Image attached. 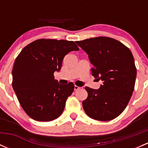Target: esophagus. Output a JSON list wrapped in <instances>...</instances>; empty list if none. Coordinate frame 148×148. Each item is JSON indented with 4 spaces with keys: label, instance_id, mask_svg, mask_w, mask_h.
<instances>
[{
    "label": "esophagus",
    "instance_id": "34e87169",
    "mask_svg": "<svg viewBox=\"0 0 148 148\" xmlns=\"http://www.w3.org/2000/svg\"><path fill=\"white\" fill-rule=\"evenodd\" d=\"M80 89V87H79V86H76V85H75V86H74V90H75V91H77V90H79V89Z\"/></svg>",
    "mask_w": 148,
    "mask_h": 148
}]
</instances>
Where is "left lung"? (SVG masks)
<instances>
[{
	"instance_id": "1",
	"label": "left lung",
	"mask_w": 148,
	"mask_h": 148,
	"mask_svg": "<svg viewBox=\"0 0 148 148\" xmlns=\"http://www.w3.org/2000/svg\"><path fill=\"white\" fill-rule=\"evenodd\" d=\"M93 65L92 74L103 84L98 89L86 86L82 102L89 117L99 121L116 118L124 111L135 87L137 69L132 52L114 38L96 37L76 41Z\"/></svg>"
}]
</instances>
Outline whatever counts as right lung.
Wrapping results in <instances>:
<instances>
[{"label":"right lung","mask_w":148,"mask_h":148,"mask_svg":"<svg viewBox=\"0 0 148 148\" xmlns=\"http://www.w3.org/2000/svg\"><path fill=\"white\" fill-rule=\"evenodd\" d=\"M74 41L39 39L23 49L12 70L13 88L21 106L34 120L51 121L63 112L74 84L63 85L54 79L64 57L71 51H79Z\"/></svg>","instance_id":"add662e5"}]
</instances>
